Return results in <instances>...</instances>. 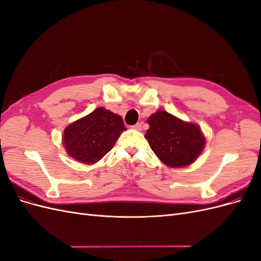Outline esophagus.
<instances>
[{"label":"esophagus","instance_id":"1","mask_svg":"<svg viewBox=\"0 0 261 261\" xmlns=\"http://www.w3.org/2000/svg\"><path fill=\"white\" fill-rule=\"evenodd\" d=\"M133 128L136 130H140L141 129V123H136L135 125H133Z\"/></svg>","mask_w":261,"mask_h":261}]
</instances>
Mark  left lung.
Wrapping results in <instances>:
<instances>
[{"label":"left lung","mask_w":261,"mask_h":261,"mask_svg":"<svg viewBox=\"0 0 261 261\" xmlns=\"http://www.w3.org/2000/svg\"><path fill=\"white\" fill-rule=\"evenodd\" d=\"M146 133L150 148L168 167L179 168L193 163L201 153L204 137L198 126L185 123L167 111L148 118Z\"/></svg>","instance_id":"left-lung-1"}]
</instances>
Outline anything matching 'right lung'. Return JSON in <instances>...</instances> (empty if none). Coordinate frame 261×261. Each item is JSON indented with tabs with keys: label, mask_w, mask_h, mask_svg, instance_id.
<instances>
[{
	"label": "right lung",
	"mask_w": 261,
	"mask_h": 261,
	"mask_svg": "<svg viewBox=\"0 0 261 261\" xmlns=\"http://www.w3.org/2000/svg\"><path fill=\"white\" fill-rule=\"evenodd\" d=\"M123 118L98 108L65 128L64 146L75 160L91 164L102 159L115 145L118 136L125 130Z\"/></svg>",
	"instance_id": "right-lung-1"
}]
</instances>
